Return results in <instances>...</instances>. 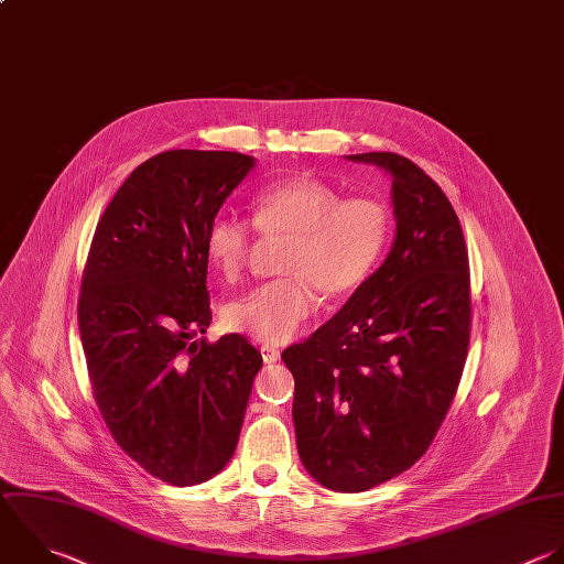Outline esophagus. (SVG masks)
<instances>
[{
    "label": "esophagus",
    "instance_id": "obj_1",
    "mask_svg": "<svg viewBox=\"0 0 564 564\" xmlns=\"http://www.w3.org/2000/svg\"><path fill=\"white\" fill-rule=\"evenodd\" d=\"M260 352H262L264 364H275V361L280 359V350H278V348H273V346H262V348H260Z\"/></svg>",
    "mask_w": 564,
    "mask_h": 564
}]
</instances>
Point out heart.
I'll use <instances>...</instances> for the list:
<instances>
[{
	"label": "heart",
	"instance_id": "obj_1",
	"mask_svg": "<svg viewBox=\"0 0 564 564\" xmlns=\"http://www.w3.org/2000/svg\"><path fill=\"white\" fill-rule=\"evenodd\" d=\"M253 227L289 234L282 271L229 304V328L262 344L293 339L317 308V289L337 297L355 291L375 269L388 240V212L368 196L341 198L330 183L293 176L253 194ZM251 223L220 212L205 231V256L216 273L236 280L249 258Z\"/></svg>",
	"mask_w": 564,
	"mask_h": 564
}]
</instances>
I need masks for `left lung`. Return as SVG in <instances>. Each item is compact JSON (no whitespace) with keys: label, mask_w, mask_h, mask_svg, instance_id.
Masks as SVG:
<instances>
[{"label":"left lung","mask_w":564,"mask_h":564,"mask_svg":"<svg viewBox=\"0 0 564 564\" xmlns=\"http://www.w3.org/2000/svg\"><path fill=\"white\" fill-rule=\"evenodd\" d=\"M392 178L397 234L383 264L337 315L282 352L306 471L366 491L412 467L456 394L469 344V262L441 187L392 152L346 156Z\"/></svg>","instance_id":"8db88e82"}]
</instances>
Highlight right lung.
Returning a JSON list of instances; mask_svg holds the SVG:
<instances>
[{"label": "right lung", "mask_w": 564, "mask_h": 564, "mask_svg": "<svg viewBox=\"0 0 564 564\" xmlns=\"http://www.w3.org/2000/svg\"><path fill=\"white\" fill-rule=\"evenodd\" d=\"M256 167L240 152L170 150L104 212L82 280L79 333L95 401L119 447L170 485L218 474L238 445L262 355L212 324L205 231Z\"/></svg>", "instance_id": "obj_1"}]
</instances>
